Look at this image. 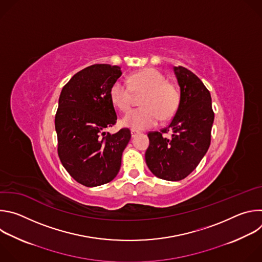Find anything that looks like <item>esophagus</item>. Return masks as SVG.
Returning <instances> with one entry per match:
<instances>
[{"instance_id":"obj_1","label":"esophagus","mask_w":262,"mask_h":262,"mask_svg":"<svg viewBox=\"0 0 262 262\" xmlns=\"http://www.w3.org/2000/svg\"><path fill=\"white\" fill-rule=\"evenodd\" d=\"M130 134H132V138H135V137L139 134V132L136 130V129H132V130H130Z\"/></svg>"}]
</instances>
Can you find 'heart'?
Returning a JSON list of instances; mask_svg holds the SVG:
<instances>
[{
  "label": "heart",
  "instance_id": "heart-1",
  "mask_svg": "<svg viewBox=\"0 0 262 262\" xmlns=\"http://www.w3.org/2000/svg\"><path fill=\"white\" fill-rule=\"evenodd\" d=\"M133 90L145 92L141 98L140 108L125 115L121 123L133 129H146L152 127L162 119L171 118L178 106V92L175 87L166 82L162 72L155 68H145L129 77V84L118 80L111 87L112 102L121 112L129 111L132 106Z\"/></svg>",
  "mask_w": 262,
  "mask_h": 262
}]
</instances>
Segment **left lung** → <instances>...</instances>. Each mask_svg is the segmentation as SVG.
<instances>
[{"label":"left lung","mask_w":262,"mask_h":262,"mask_svg":"<svg viewBox=\"0 0 262 262\" xmlns=\"http://www.w3.org/2000/svg\"><path fill=\"white\" fill-rule=\"evenodd\" d=\"M180 99L170 124L160 132H149L146 164L157 177L178 181L192 173L210 145L214 114L211 96L191 70L174 67ZM170 132V138L165 133Z\"/></svg>","instance_id":"left-lung-1"}]
</instances>
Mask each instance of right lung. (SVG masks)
Segmentation results:
<instances>
[{"instance_id":"right-lung-1","label":"right lung","mask_w":262,"mask_h":262,"mask_svg":"<svg viewBox=\"0 0 262 262\" xmlns=\"http://www.w3.org/2000/svg\"><path fill=\"white\" fill-rule=\"evenodd\" d=\"M121 74L116 65L88 66L74 74L59 97L55 117L58 156L70 176L89 188L116 177L132 137L128 128L105 133L117 120L110 90Z\"/></svg>"}]
</instances>
